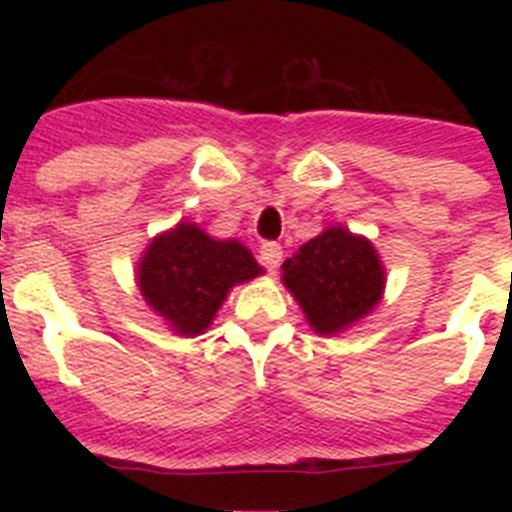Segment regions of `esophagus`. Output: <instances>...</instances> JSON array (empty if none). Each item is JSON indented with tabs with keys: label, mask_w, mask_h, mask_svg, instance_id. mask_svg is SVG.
<instances>
[{
	"label": "esophagus",
	"mask_w": 512,
	"mask_h": 512,
	"mask_svg": "<svg viewBox=\"0 0 512 512\" xmlns=\"http://www.w3.org/2000/svg\"><path fill=\"white\" fill-rule=\"evenodd\" d=\"M282 256H284L282 246H279V243H274V241L264 243V246L259 248V261L269 271H277L279 269V264H282Z\"/></svg>",
	"instance_id": "obj_1"
}]
</instances>
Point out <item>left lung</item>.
<instances>
[{
    "mask_svg": "<svg viewBox=\"0 0 512 512\" xmlns=\"http://www.w3.org/2000/svg\"><path fill=\"white\" fill-rule=\"evenodd\" d=\"M282 284L318 336H336L382 302L387 271L369 238L330 225L284 261Z\"/></svg>",
    "mask_w": 512,
    "mask_h": 512,
    "instance_id": "left-lung-1",
    "label": "left lung"
}]
</instances>
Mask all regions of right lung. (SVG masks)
<instances>
[{
	"instance_id": "right-lung-1",
	"label": "right lung",
	"mask_w": 512,
	"mask_h": 512,
	"mask_svg": "<svg viewBox=\"0 0 512 512\" xmlns=\"http://www.w3.org/2000/svg\"><path fill=\"white\" fill-rule=\"evenodd\" d=\"M261 274L241 241H220L182 220L151 238L135 266V284L171 333L192 338L210 328L230 289Z\"/></svg>"
}]
</instances>
